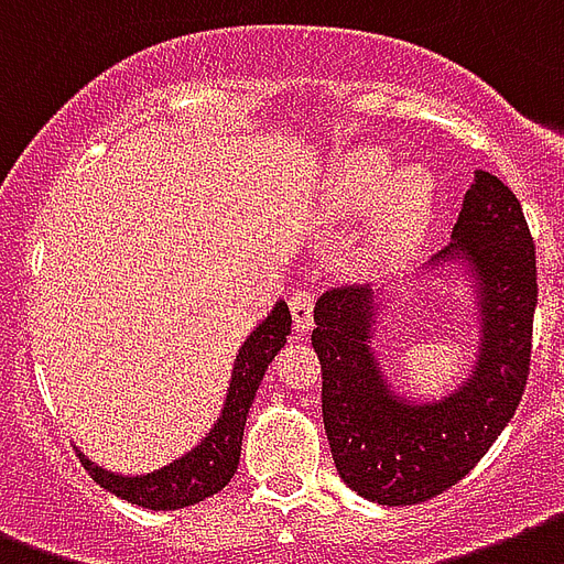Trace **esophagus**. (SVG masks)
Returning a JSON list of instances; mask_svg holds the SVG:
<instances>
[{
	"instance_id": "1",
	"label": "esophagus",
	"mask_w": 564,
	"mask_h": 564,
	"mask_svg": "<svg viewBox=\"0 0 564 564\" xmlns=\"http://www.w3.org/2000/svg\"><path fill=\"white\" fill-rule=\"evenodd\" d=\"M314 303H317V296H314L312 288H296L291 294V314H294L296 332H308L314 326Z\"/></svg>"
}]
</instances>
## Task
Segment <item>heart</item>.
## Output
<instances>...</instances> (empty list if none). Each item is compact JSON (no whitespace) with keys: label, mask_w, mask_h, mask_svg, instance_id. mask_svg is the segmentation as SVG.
<instances>
[{"label":"heart","mask_w":564,"mask_h":564,"mask_svg":"<svg viewBox=\"0 0 564 564\" xmlns=\"http://www.w3.org/2000/svg\"><path fill=\"white\" fill-rule=\"evenodd\" d=\"M391 175L382 152H361L341 173V199L347 208H370L379 199L373 250L379 259H400L421 241L435 212V178L423 167Z\"/></svg>","instance_id":"obj_1"}]
</instances>
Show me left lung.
<instances>
[{
  "mask_svg": "<svg viewBox=\"0 0 564 564\" xmlns=\"http://www.w3.org/2000/svg\"><path fill=\"white\" fill-rule=\"evenodd\" d=\"M449 259H465L477 279L482 338L468 382L435 403H409L382 379L368 344L377 317L368 285L332 288L314 305L332 459L344 482L373 503H423L456 486L503 432L527 388L535 243L518 196L486 170L474 173L453 241L438 252V261Z\"/></svg>",
  "mask_w": 564,
  "mask_h": 564,
  "instance_id": "1",
  "label": "left lung"
}]
</instances>
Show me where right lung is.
Listing matches in <instances>:
<instances>
[{"instance_id":"right-lung-1","label":"right lung","mask_w":564,"mask_h":564,"mask_svg":"<svg viewBox=\"0 0 564 564\" xmlns=\"http://www.w3.org/2000/svg\"><path fill=\"white\" fill-rule=\"evenodd\" d=\"M288 335H291V312L279 300L276 308L252 329L250 338L238 350L220 421L214 423V430L205 435V441H199L182 459L170 462L167 468L152 470L147 477H123V474H108L105 468H96L82 453H78V462L85 465L96 486H102L105 491L123 497L134 506L155 509V512L185 509V506L217 495L220 488L229 486V479L238 470L247 414H250L256 391L264 379V370L273 356L285 347Z\"/></svg>"}]
</instances>
